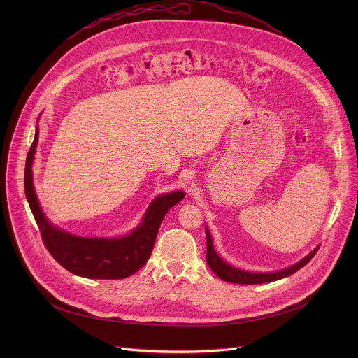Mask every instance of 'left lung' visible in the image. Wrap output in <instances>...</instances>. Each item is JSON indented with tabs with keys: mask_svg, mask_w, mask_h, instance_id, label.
Returning a JSON list of instances; mask_svg holds the SVG:
<instances>
[{
	"mask_svg": "<svg viewBox=\"0 0 358 358\" xmlns=\"http://www.w3.org/2000/svg\"><path fill=\"white\" fill-rule=\"evenodd\" d=\"M206 234H207V264H208V266L220 279L229 282V283H238V285H259V283H269L273 280L287 278V276L293 275L294 272H297L299 269H301L304 265H308L319 249V248L313 249L308 255V257L303 258L300 262H297L296 265H292L283 271L273 272V273H255V272L236 269V268L228 265L227 262H224L214 249L213 238H211L208 228H206Z\"/></svg>",
	"mask_w": 358,
	"mask_h": 358,
	"instance_id": "1",
	"label": "left lung"
}]
</instances>
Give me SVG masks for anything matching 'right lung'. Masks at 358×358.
Instances as JSON below:
<instances>
[{"mask_svg": "<svg viewBox=\"0 0 358 358\" xmlns=\"http://www.w3.org/2000/svg\"><path fill=\"white\" fill-rule=\"evenodd\" d=\"M38 133L28 151L24 187L29 208L42 241L54 259L73 275L87 279H124L141 269L148 261L163 218L171 207L184 199L182 191L157 196L151 202L141 224L122 238H82L50 224L43 215L32 184V163Z\"/></svg>", "mask_w": 358, "mask_h": 358, "instance_id": "obj_1", "label": "right lung"}]
</instances>
